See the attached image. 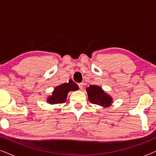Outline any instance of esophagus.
Here are the masks:
<instances>
[{
	"label": "esophagus",
	"instance_id": "esophagus-1",
	"mask_svg": "<svg viewBox=\"0 0 156 156\" xmlns=\"http://www.w3.org/2000/svg\"><path fill=\"white\" fill-rule=\"evenodd\" d=\"M78 86H79V88L80 89H82L83 87H84V83H80V84H78Z\"/></svg>",
	"mask_w": 156,
	"mask_h": 156
}]
</instances>
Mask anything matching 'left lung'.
Here are the masks:
<instances>
[{
	"label": "left lung",
	"mask_w": 156,
	"mask_h": 156,
	"mask_svg": "<svg viewBox=\"0 0 156 156\" xmlns=\"http://www.w3.org/2000/svg\"><path fill=\"white\" fill-rule=\"evenodd\" d=\"M88 98L91 104L101 106H109L112 99L108 94L104 93L101 87L97 85H90L87 88Z\"/></svg>",
	"instance_id": "obj_1"
}]
</instances>
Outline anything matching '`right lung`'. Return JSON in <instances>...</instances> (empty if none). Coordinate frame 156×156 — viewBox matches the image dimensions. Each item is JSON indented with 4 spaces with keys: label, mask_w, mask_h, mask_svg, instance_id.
<instances>
[{
    "label": "right lung",
    "mask_w": 156,
    "mask_h": 156,
    "mask_svg": "<svg viewBox=\"0 0 156 156\" xmlns=\"http://www.w3.org/2000/svg\"><path fill=\"white\" fill-rule=\"evenodd\" d=\"M77 89H79L77 84L73 81L69 80L68 83H65L55 87L54 91L52 92V95L49 97L48 101L52 104L65 103L68 92L70 91L77 90Z\"/></svg>",
    "instance_id": "right-lung-1"
}]
</instances>
